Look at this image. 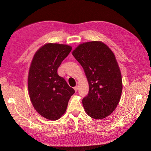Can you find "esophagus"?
<instances>
[{
    "mask_svg": "<svg viewBox=\"0 0 151 151\" xmlns=\"http://www.w3.org/2000/svg\"><path fill=\"white\" fill-rule=\"evenodd\" d=\"M74 90H75L76 92H77V90H78V87H77V86H76V87H74Z\"/></svg>",
    "mask_w": 151,
    "mask_h": 151,
    "instance_id": "1",
    "label": "esophagus"
}]
</instances>
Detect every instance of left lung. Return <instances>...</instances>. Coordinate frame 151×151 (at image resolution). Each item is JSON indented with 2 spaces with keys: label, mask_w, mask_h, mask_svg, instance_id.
<instances>
[{
  "label": "left lung",
  "mask_w": 151,
  "mask_h": 151,
  "mask_svg": "<svg viewBox=\"0 0 151 151\" xmlns=\"http://www.w3.org/2000/svg\"><path fill=\"white\" fill-rule=\"evenodd\" d=\"M88 81V94L83 99L86 113L103 119L115 110L122 92V80L115 55L101 42H86L72 52Z\"/></svg>",
  "instance_id": "1"
}]
</instances>
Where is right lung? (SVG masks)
Here are the masks:
<instances>
[{"mask_svg":"<svg viewBox=\"0 0 151 151\" xmlns=\"http://www.w3.org/2000/svg\"><path fill=\"white\" fill-rule=\"evenodd\" d=\"M71 50L67 45L47 43L36 52L32 60L28 80L29 98L36 111L47 119H59L75 93L57 73Z\"/></svg>","mask_w":151,"mask_h":151,"instance_id":"add662e5","label":"right lung"}]
</instances>
